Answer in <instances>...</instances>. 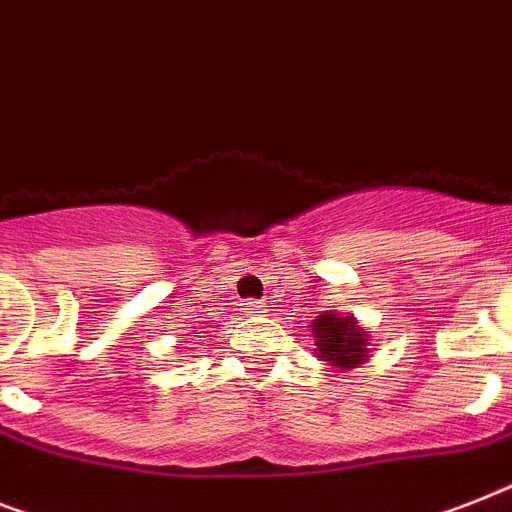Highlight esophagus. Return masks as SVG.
Masks as SVG:
<instances>
[{
	"label": "esophagus",
	"mask_w": 512,
	"mask_h": 512,
	"mask_svg": "<svg viewBox=\"0 0 512 512\" xmlns=\"http://www.w3.org/2000/svg\"><path fill=\"white\" fill-rule=\"evenodd\" d=\"M265 307H268V305H265V302H257V299H247L242 310L247 315H255V313H265Z\"/></svg>",
	"instance_id": "34e87169"
}]
</instances>
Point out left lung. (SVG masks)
<instances>
[{"instance_id":"obj_1","label":"left lung","mask_w":512,"mask_h":512,"mask_svg":"<svg viewBox=\"0 0 512 512\" xmlns=\"http://www.w3.org/2000/svg\"><path fill=\"white\" fill-rule=\"evenodd\" d=\"M313 336L318 352L336 371H350L371 357V334L357 326L355 315L323 313L313 321Z\"/></svg>"}]
</instances>
